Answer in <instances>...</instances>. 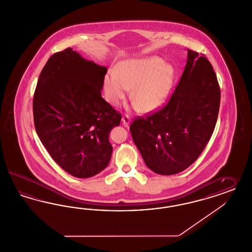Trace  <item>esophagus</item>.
<instances>
[{
    "instance_id": "1",
    "label": "esophagus",
    "mask_w": 252,
    "mask_h": 252,
    "mask_svg": "<svg viewBox=\"0 0 252 252\" xmlns=\"http://www.w3.org/2000/svg\"><path fill=\"white\" fill-rule=\"evenodd\" d=\"M122 124L126 127V128H128L129 126H130V117L128 116V115H124L123 117H122Z\"/></svg>"
}]
</instances>
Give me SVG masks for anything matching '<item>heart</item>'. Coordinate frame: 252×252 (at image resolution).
Returning a JSON list of instances; mask_svg holds the SVG:
<instances>
[{
    "label": "heart",
    "mask_w": 252,
    "mask_h": 252,
    "mask_svg": "<svg viewBox=\"0 0 252 252\" xmlns=\"http://www.w3.org/2000/svg\"><path fill=\"white\" fill-rule=\"evenodd\" d=\"M175 69L159 57L149 56L123 61L119 71L110 70L105 75L103 89L107 101L118 105L131 90L132 107L144 111L158 109L171 93Z\"/></svg>",
    "instance_id": "b5f03b06"
}]
</instances>
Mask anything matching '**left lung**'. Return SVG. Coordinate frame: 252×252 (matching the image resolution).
I'll return each instance as SVG.
<instances>
[{"instance_id": "1", "label": "left lung", "mask_w": 252, "mask_h": 252, "mask_svg": "<svg viewBox=\"0 0 252 252\" xmlns=\"http://www.w3.org/2000/svg\"><path fill=\"white\" fill-rule=\"evenodd\" d=\"M220 103L213 67L204 54L188 49L186 66L167 104L130 124L146 165L170 176L191 165L212 136Z\"/></svg>"}]
</instances>
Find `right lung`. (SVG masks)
Instances as JSON below:
<instances>
[{"label":"right lung","mask_w":252,"mask_h":252,"mask_svg":"<svg viewBox=\"0 0 252 252\" xmlns=\"http://www.w3.org/2000/svg\"><path fill=\"white\" fill-rule=\"evenodd\" d=\"M106 72L68 47L48 59L38 78L35 130L51 158L75 177H94L111 158L109 133L122 115L102 97Z\"/></svg>","instance_id":"obj_1"}]
</instances>
